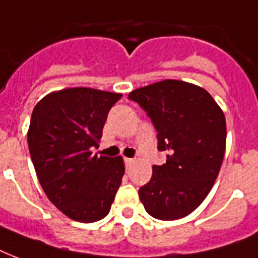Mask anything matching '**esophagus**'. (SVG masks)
Masks as SVG:
<instances>
[{
	"mask_svg": "<svg viewBox=\"0 0 258 258\" xmlns=\"http://www.w3.org/2000/svg\"><path fill=\"white\" fill-rule=\"evenodd\" d=\"M133 163H135V159H127V157L125 159V165H126V168H129Z\"/></svg>",
	"mask_w": 258,
	"mask_h": 258,
	"instance_id": "obj_1",
	"label": "esophagus"
}]
</instances>
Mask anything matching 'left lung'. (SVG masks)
<instances>
[{"mask_svg":"<svg viewBox=\"0 0 258 258\" xmlns=\"http://www.w3.org/2000/svg\"><path fill=\"white\" fill-rule=\"evenodd\" d=\"M129 99L147 111L157 131V149L167 161L152 167L139 189L153 218L180 219L191 214L214 185L226 148V119L205 89L183 81L156 82L133 90Z\"/></svg>","mask_w":258,"mask_h":258,"instance_id":"left-lung-1","label":"left lung"}]
</instances>
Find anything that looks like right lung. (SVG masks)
Masks as SVG:
<instances>
[{"label":"right lung","instance_id":"add662e5","mask_svg":"<svg viewBox=\"0 0 258 258\" xmlns=\"http://www.w3.org/2000/svg\"><path fill=\"white\" fill-rule=\"evenodd\" d=\"M121 97L74 87L48 94L32 111L28 147L37 179L48 199L78 222L105 218L122 181V157H98L91 152Z\"/></svg>","mask_w":258,"mask_h":258}]
</instances>
